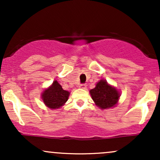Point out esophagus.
Wrapping results in <instances>:
<instances>
[{
    "mask_svg": "<svg viewBox=\"0 0 160 160\" xmlns=\"http://www.w3.org/2000/svg\"><path fill=\"white\" fill-rule=\"evenodd\" d=\"M79 88H80V89H86V85L84 83L80 84V85H79Z\"/></svg>",
    "mask_w": 160,
    "mask_h": 160,
    "instance_id": "1",
    "label": "esophagus"
}]
</instances>
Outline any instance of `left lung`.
Wrapping results in <instances>:
<instances>
[{
    "instance_id": "1",
    "label": "left lung",
    "mask_w": 160,
    "mask_h": 160,
    "mask_svg": "<svg viewBox=\"0 0 160 160\" xmlns=\"http://www.w3.org/2000/svg\"><path fill=\"white\" fill-rule=\"evenodd\" d=\"M90 94L95 104L102 109L113 107L120 97L118 91L104 80L97 82L96 86L90 90Z\"/></svg>"
}]
</instances>
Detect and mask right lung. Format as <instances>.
I'll return each instance as SVG.
<instances>
[{"label":"right lung","instance_id":"obj_1","mask_svg":"<svg viewBox=\"0 0 160 160\" xmlns=\"http://www.w3.org/2000/svg\"><path fill=\"white\" fill-rule=\"evenodd\" d=\"M41 96L47 107L51 109H57L67 102L69 92L64 90L62 86L55 80L50 87L43 91Z\"/></svg>","mask_w":160,"mask_h":160}]
</instances>
